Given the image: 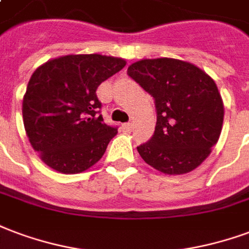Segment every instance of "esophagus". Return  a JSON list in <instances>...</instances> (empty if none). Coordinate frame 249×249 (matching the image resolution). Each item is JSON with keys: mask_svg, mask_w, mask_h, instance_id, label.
<instances>
[{"mask_svg": "<svg viewBox=\"0 0 249 249\" xmlns=\"http://www.w3.org/2000/svg\"><path fill=\"white\" fill-rule=\"evenodd\" d=\"M132 126H133V125H132V123H125V124H123V128H124L125 130H128V132H129V130H132Z\"/></svg>", "mask_w": 249, "mask_h": 249, "instance_id": "34e87169", "label": "esophagus"}]
</instances>
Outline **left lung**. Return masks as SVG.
Instances as JSON below:
<instances>
[{
  "label": "left lung",
  "instance_id": "obj_1",
  "mask_svg": "<svg viewBox=\"0 0 249 249\" xmlns=\"http://www.w3.org/2000/svg\"><path fill=\"white\" fill-rule=\"evenodd\" d=\"M128 75L154 99L157 124L137 146L148 165L165 174H185L209 157L222 132L224 107L218 87L200 68L178 59H143Z\"/></svg>",
  "mask_w": 249,
  "mask_h": 249
}]
</instances>
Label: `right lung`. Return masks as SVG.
Segmentation results:
<instances>
[{"label":"right lung","instance_id":"obj_1","mask_svg":"<svg viewBox=\"0 0 249 249\" xmlns=\"http://www.w3.org/2000/svg\"><path fill=\"white\" fill-rule=\"evenodd\" d=\"M125 64L106 55H66L34 71L22 115L31 146L47 166L73 174L103 157L117 126L104 123L96 89Z\"/></svg>","mask_w":249,"mask_h":249}]
</instances>
